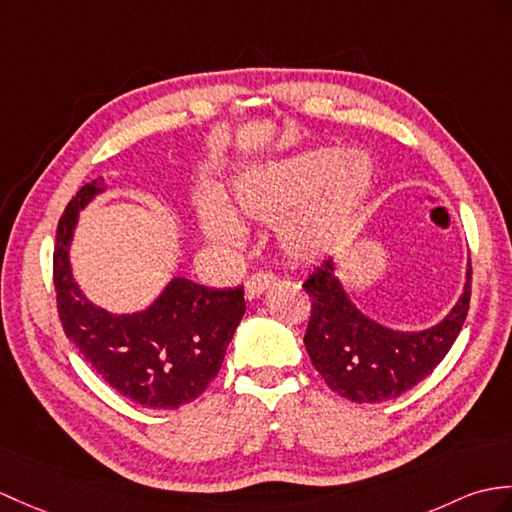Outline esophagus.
Instances as JSON below:
<instances>
[{"label":"esophagus","instance_id":"34e87169","mask_svg":"<svg viewBox=\"0 0 512 512\" xmlns=\"http://www.w3.org/2000/svg\"><path fill=\"white\" fill-rule=\"evenodd\" d=\"M275 283V277L270 275V272H255V275H251L246 279L244 283V290H246V299L248 301H255L259 299L261 294H264L270 285Z\"/></svg>","mask_w":512,"mask_h":512}]
</instances>
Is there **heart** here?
Wrapping results in <instances>:
<instances>
[{
  "label": "heart",
  "instance_id": "obj_1",
  "mask_svg": "<svg viewBox=\"0 0 512 512\" xmlns=\"http://www.w3.org/2000/svg\"><path fill=\"white\" fill-rule=\"evenodd\" d=\"M377 181L368 152L314 148L237 178L233 207L202 213V231L218 244L244 237L242 220L279 224L285 257L312 264L338 253L358 231Z\"/></svg>",
  "mask_w": 512,
  "mask_h": 512
}]
</instances>
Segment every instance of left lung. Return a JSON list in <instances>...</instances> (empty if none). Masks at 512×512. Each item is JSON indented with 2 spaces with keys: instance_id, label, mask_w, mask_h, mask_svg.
Instances as JSON below:
<instances>
[{
  "instance_id": "obj_1",
  "label": "left lung",
  "mask_w": 512,
  "mask_h": 512,
  "mask_svg": "<svg viewBox=\"0 0 512 512\" xmlns=\"http://www.w3.org/2000/svg\"><path fill=\"white\" fill-rule=\"evenodd\" d=\"M312 318L303 338L316 371L340 397L377 403L399 397L438 366L456 342L471 299V261L456 305L425 329H392L366 316L338 277L334 257L303 283Z\"/></svg>"
}]
</instances>
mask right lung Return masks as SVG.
I'll use <instances>...</instances> for the list:
<instances>
[{
    "label": "right lung",
    "instance_id": "add662e5",
    "mask_svg": "<svg viewBox=\"0 0 512 512\" xmlns=\"http://www.w3.org/2000/svg\"><path fill=\"white\" fill-rule=\"evenodd\" d=\"M106 192L102 178L69 200L58 222L54 285L67 338L106 384L144 408L170 410L198 399L218 375L246 312L244 288H207L172 277L146 310L115 314L82 292L71 268L80 211Z\"/></svg>",
    "mask_w": 512,
    "mask_h": 512
}]
</instances>
